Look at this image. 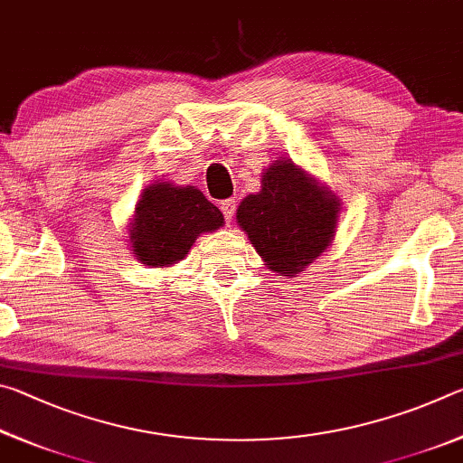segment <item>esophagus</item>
I'll return each mask as SVG.
<instances>
[{"label": "esophagus", "instance_id": "esophagus-1", "mask_svg": "<svg viewBox=\"0 0 463 463\" xmlns=\"http://www.w3.org/2000/svg\"><path fill=\"white\" fill-rule=\"evenodd\" d=\"M221 210H222V214H224L226 221L231 222L232 216H234V210H237V202H234L232 198L224 200V202H221Z\"/></svg>", "mask_w": 463, "mask_h": 463}]
</instances>
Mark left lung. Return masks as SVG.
Instances as JSON below:
<instances>
[{
  "label": "left lung",
  "instance_id": "left-lung-1",
  "mask_svg": "<svg viewBox=\"0 0 463 463\" xmlns=\"http://www.w3.org/2000/svg\"><path fill=\"white\" fill-rule=\"evenodd\" d=\"M341 200L292 159L279 156L261 174V190L242 198L237 224L263 265L296 278L335 241Z\"/></svg>",
  "mask_w": 463,
  "mask_h": 463
}]
</instances>
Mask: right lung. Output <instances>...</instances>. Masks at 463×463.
Returning <instances> with one entry per match:
<instances>
[{"mask_svg": "<svg viewBox=\"0 0 463 463\" xmlns=\"http://www.w3.org/2000/svg\"><path fill=\"white\" fill-rule=\"evenodd\" d=\"M222 224V213L198 187L159 179L140 192L127 239L140 263L163 269L187 257L200 234Z\"/></svg>", "mask_w": 463, "mask_h": 463, "instance_id": "add662e5", "label": "right lung"}]
</instances>
